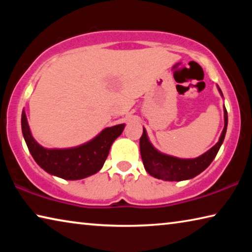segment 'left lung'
I'll list each match as a JSON object with an SVG mask.
<instances>
[{
    "label": "left lung",
    "mask_w": 252,
    "mask_h": 252,
    "mask_svg": "<svg viewBox=\"0 0 252 252\" xmlns=\"http://www.w3.org/2000/svg\"><path fill=\"white\" fill-rule=\"evenodd\" d=\"M221 96L223 97L222 92L218 87ZM224 126L221 133L219 141L213 146L210 150H208L202 156L194 159H180L172 156L164 155L158 151L149 141L147 135V131L143 127V133L140 138V152L143 161L144 169L150 176L157 179H162L165 181H182L188 179L194 178L201 173L203 170H206L212 160L215 159L217 153L222 144L224 140L225 132H227L228 126V113L224 108Z\"/></svg>",
    "instance_id": "left-lung-1"
}]
</instances>
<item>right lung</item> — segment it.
I'll list each match as a JSON object with an SVG mask.
<instances>
[{"instance_id":"right-lung-1","label":"right lung","mask_w":252,"mask_h":252,"mask_svg":"<svg viewBox=\"0 0 252 252\" xmlns=\"http://www.w3.org/2000/svg\"><path fill=\"white\" fill-rule=\"evenodd\" d=\"M22 133L33 159L46 172L65 180H80L103 167L110 148L125 129V125L105 127L91 141L70 149H46L31 134L24 110L21 118Z\"/></svg>"}]
</instances>
